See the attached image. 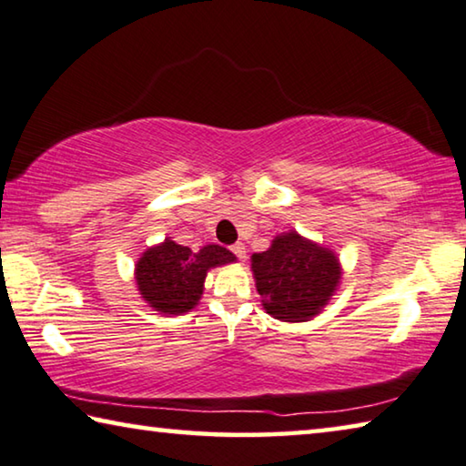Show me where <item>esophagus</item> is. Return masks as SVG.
<instances>
[{
	"label": "esophagus",
	"instance_id": "obj_1",
	"mask_svg": "<svg viewBox=\"0 0 466 466\" xmlns=\"http://www.w3.org/2000/svg\"><path fill=\"white\" fill-rule=\"evenodd\" d=\"M231 251L239 258V260H246V246H243L241 241H238L235 246H231Z\"/></svg>",
	"mask_w": 466,
	"mask_h": 466
}]
</instances>
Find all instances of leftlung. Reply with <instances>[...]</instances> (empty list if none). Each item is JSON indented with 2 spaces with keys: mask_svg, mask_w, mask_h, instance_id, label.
Segmentation results:
<instances>
[{
  "mask_svg": "<svg viewBox=\"0 0 466 466\" xmlns=\"http://www.w3.org/2000/svg\"><path fill=\"white\" fill-rule=\"evenodd\" d=\"M251 270L264 309L283 322L314 318L340 280L337 256L297 233L279 235L270 249L251 256Z\"/></svg>",
  "mask_w": 466,
  "mask_h": 466,
  "instance_id": "1",
  "label": "left lung"
}]
</instances>
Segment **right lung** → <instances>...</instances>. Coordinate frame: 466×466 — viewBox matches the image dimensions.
I'll return each instance as SVG.
<instances>
[{
    "instance_id": "right-lung-1",
    "label": "right lung",
    "mask_w": 466,
    "mask_h": 466,
    "mask_svg": "<svg viewBox=\"0 0 466 466\" xmlns=\"http://www.w3.org/2000/svg\"><path fill=\"white\" fill-rule=\"evenodd\" d=\"M235 256L220 246L192 251L171 239L144 251L136 264L138 291L150 308L163 314H183L198 303L208 268L233 262Z\"/></svg>"
}]
</instances>
